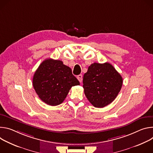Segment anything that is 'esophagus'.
<instances>
[{
    "label": "esophagus",
    "mask_w": 153,
    "mask_h": 153,
    "mask_svg": "<svg viewBox=\"0 0 153 153\" xmlns=\"http://www.w3.org/2000/svg\"><path fill=\"white\" fill-rule=\"evenodd\" d=\"M77 78H78V81H79L80 82H82V76L81 74L78 75V76H77Z\"/></svg>",
    "instance_id": "1"
}]
</instances>
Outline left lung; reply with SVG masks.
Here are the masks:
<instances>
[{"label":"left lung","instance_id":"1","mask_svg":"<svg viewBox=\"0 0 153 153\" xmlns=\"http://www.w3.org/2000/svg\"><path fill=\"white\" fill-rule=\"evenodd\" d=\"M86 98L95 108H104L115 100L120 91L123 78L109 63H93L83 76Z\"/></svg>","mask_w":153,"mask_h":153}]
</instances>
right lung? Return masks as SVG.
Returning a JSON list of instances; mask_svg holds the SVG:
<instances>
[{
  "mask_svg": "<svg viewBox=\"0 0 153 153\" xmlns=\"http://www.w3.org/2000/svg\"><path fill=\"white\" fill-rule=\"evenodd\" d=\"M79 82L69 67L60 60L47 59L38 67L33 78V86L40 99L50 106L63 102L72 86Z\"/></svg>",
  "mask_w": 153,
  "mask_h": 153,
  "instance_id": "right-lung-1",
  "label": "right lung"
}]
</instances>
